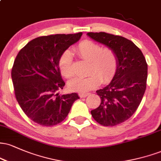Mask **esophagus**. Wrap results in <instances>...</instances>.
Segmentation results:
<instances>
[{"label": "esophagus", "mask_w": 161, "mask_h": 161, "mask_svg": "<svg viewBox=\"0 0 161 161\" xmlns=\"http://www.w3.org/2000/svg\"><path fill=\"white\" fill-rule=\"evenodd\" d=\"M89 95H90L89 93H80V94H79V97H86Z\"/></svg>", "instance_id": "34e87169"}]
</instances>
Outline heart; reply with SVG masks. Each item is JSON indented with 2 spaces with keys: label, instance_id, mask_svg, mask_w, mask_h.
Segmentation results:
<instances>
[{
  "label": "heart",
  "instance_id": "b5f03b06",
  "mask_svg": "<svg viewBox=\"0 0 161 161\" xmlns=\"http://www.w3.org/2000/svg\"><path fill=\"white\" fill-rule=\"evenodd\" d=\"M75 51L82 59L89 62L86 77H75L69 82V88L74 92L86 93L93 89L100 82H107L115 73L117 57L115 51L110 47H101L97 42L85 40L75 47ZM60 73L66 78L74 75L72 53L66 51L60 56L58 61Z\"/></svg>",
  "mask_w": 161,
  "mask_h": 161
}]
</instances>
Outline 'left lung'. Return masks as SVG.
Returning <instances> with one entry per match:
<instances>
[{
  "instance_id": "8db88e82",
  "label": "left lung",
  "mask_w": 161,
  "mask_h": 161,
  "mask_svg": "<svg viewBox=\"0 0 161 161\" xmlns=\"http://www.w3.org/2000/svg\"><path fill=\"white\" fill-rule=\"evenodd\" d=\"M90 38L115 51L117 66L110 84L96 91L98 108L91 114L104 126L120 124L130 118L141 103L146 89L147 64L143 53L132 41L106 32H88Z\"/></svg>"
}]
</instances>
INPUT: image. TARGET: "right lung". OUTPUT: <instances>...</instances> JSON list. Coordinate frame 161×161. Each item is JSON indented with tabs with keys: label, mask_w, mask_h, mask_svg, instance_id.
<instances>
[{
	"label": "right lung",
	"mask_w": 161,
	"mask_h": 161,
	"mask_svg": "<svg viewBox=\"0 0 161 161\" xmlns=\"http://www.w3.org/2000/svg\"><path fill=\"white\" fill-rule=\"evenodd\" d=\"M82 33L42 36L29 42L14 60L11 77L16 98L25 115L38 124L51 126L61 123L77 93L60 95L65 82L58 66L59 59Z\"/></svg>",
	"instance_id": "add662e5"
}]
</instances>
